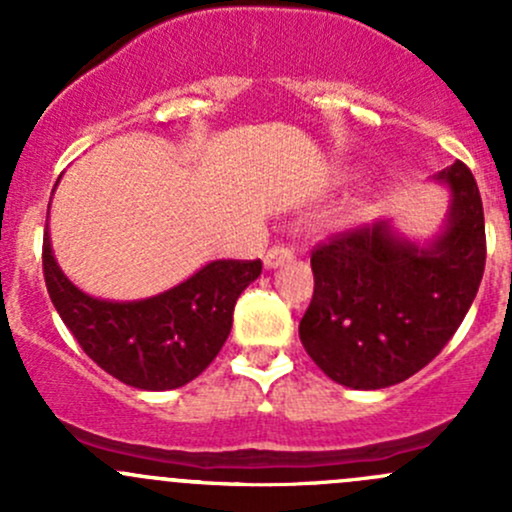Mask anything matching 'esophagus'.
<instances>
[{"instance_id":"esophagus-1","label":"esophagus","mask_w":512,"mask_h":512,"mask_svg":"<svg viewBox=\"0 0 512 512\" xmlns=\"http://www.w3.org/2000/svg\"><path fill=\"white\" fill-rule=\"evenodd\" d=\"M294 257V252L289 250L287 245H272L270 250L265 252V267H280V265H285V262H289Z\"/></svg>"}]
</instances>
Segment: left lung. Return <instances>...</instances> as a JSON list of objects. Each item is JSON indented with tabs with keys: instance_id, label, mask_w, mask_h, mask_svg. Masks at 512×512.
Instances as JSON below:
<instances>
[{
	"instance_id": "obj_1",
	"label": "left lung",
	"mask_w": 512,
	"mask_h": 512,
	"mask_svg": "<svg viewBox=\"0 0 512 512\" xmlns=\"http://www.w3.org/2000/svg\"><path fill=\"white\" fill-rule=\"evenodd\" d=\"M436 180L451 188L453 203L431 247L371 223L334 232L312 250L314 294L299 339L337 384L384 389L406 381L441 354L476 299L485 270L478 183L461 160Z\"/></svg>"
}]
</instances>
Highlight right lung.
<instances>
[{
  "instance_id": "add662e5",
  "label": "right lung",
  "mask_w": 512,
  "mask_h": 512,
  "mask_svg": "<svg viewBox=\"0 0 512 512\" xmlns=\"http://www.w3.org/2000/svg\"><path fill=\"white\" fill-rule=\"evenodd\" d=\"M44 282L56 312L91 359L136 389L165 391L208 369L232 327L237 297L262 272L260 260H218L183 285L141 302H103L71 285L41 245Z\"/></svg>"
}]
</instances>
